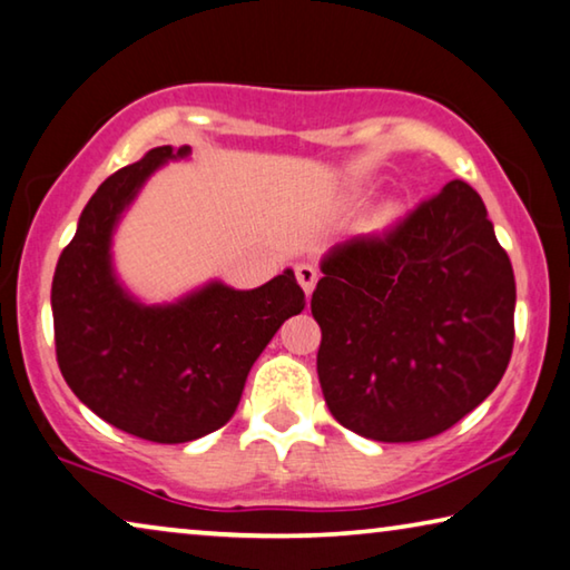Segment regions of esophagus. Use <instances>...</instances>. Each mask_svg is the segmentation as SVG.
Returning <instances> with one entry per match:
<instances>
[{"label": "esophagus", "instance_id": "esophagus-1", "mask_svg": "<svg viewBox=\"0 0 570 570\" xmlns=\"http://www.w3.org/2000/svg\"><path fill=\"white\" fill-rule=\"evenodd\" d=\"M295 277H297V283H301V287L305 291V295H311L315 283H318V269H315L313 265H308V262H301V265H295Z\"/></svg>", "mask_w": 570, "mask_h": 570}]
</instances>
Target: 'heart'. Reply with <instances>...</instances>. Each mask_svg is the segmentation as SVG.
<instances>
[{"mask_svg": "<svg viewBox=\"0 0 570 570\" xmlns=\"http://www.w3.org/2000/svg\"><path fill=\"white\" fill-rule=\"evenodd\" d=\"M400 216H402V206L400 204H384L380 212H376V216H374L372 229H376V232L390 229L392 224L400 222Z\"/></svg>", "mask_w": 570, "mask_h": 570, "instance_id": "1", "label": "heart"}]
</instances>
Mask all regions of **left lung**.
<instances>
[{
    "label": "left lung",
    "instance_id": "obj_1",
    "mask_svg": "<svg viewBox=\"0 0 570 570\" xmlns=\"http://www.w3.org/2000/svg\"><path fill=\"white\" fill-rule=\"evenodd\" d=\"M311 297L318 380L341 425L425 441L481 405L514 344V273L469 183H445L392 229L336 244Z\"/></svg>",
    "mask_w": 570,
    "mask_h": 570
}]
</instances>
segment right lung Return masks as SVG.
<instances>
[{
    "mask_svg": "<svg viewBox=\"0 0 570 570\" xmlns=\"http://www.w3.org/2000/svg\"><path fill=\"white\" fill-rule=\"evenodd\" d=\"M188 145L155 147L101 183L52 277L58 366L109 425L153 443H188L229 423L252 364L305 308L293 269L255 291L208 283L170 305H142L117 283L111 234L150 175Z\"/></svg>",
    "mask_w": 570,
    "mask_h": 570,
    "instance_id": "1",
    "label": "right lung"
}]
</instances>
